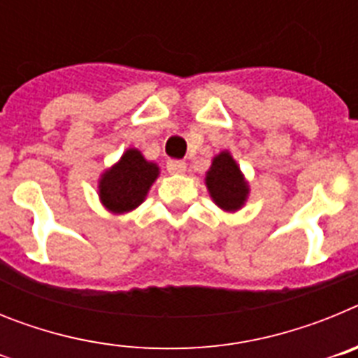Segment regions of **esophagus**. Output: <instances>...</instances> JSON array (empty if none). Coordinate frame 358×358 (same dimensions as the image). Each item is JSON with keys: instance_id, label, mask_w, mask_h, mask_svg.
I'll return each mask as SVG.
<instances>
[{"instance_id": "34e87169", "label": "esophagus", "mask_w": 358, "mask_h": 358, "mask_svg": "<svg viewBox=\"0 0 358 358\" xmlns=\"http://www.w3.org/2000/svg\"><path fill=\"white\" fill-rule=\"evenodd\" d=\"M166 169L170 173H185L186 172V163L181 159H170L166 163Z\"/></svg>"}]
</instances>
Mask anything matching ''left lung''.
Wrapping results in <instances>:
<instances>
[{"label": "left lung", "instance_id": "obj_1", "mask_svg": "<svg viewBox=\"0 0 358 358\" xmlns=\"http://www.w3.org/2000/svg\"><path fill=\"white\" fill-rule=\"evenodd\" d=\"M204 185L211 201L227 213L242 210L251 194L248 179L229 150H222L211 159V166L204 177Z\"/></svg>", "mask_w": 358, "mask_h": 358}]
</instances>
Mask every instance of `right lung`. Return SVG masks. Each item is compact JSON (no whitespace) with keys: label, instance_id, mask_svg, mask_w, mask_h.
<instances>
[{"label":"right lung","instance_id":"1","mask_svg":"<svg viewBox=\"0 0 358 358\" xmlns=\"http://www.w3.org/2000/svg\"><path fill=\"white\" fill-rule=\"evenodd\" d=\"M159 172L157 163L148 161L141 150L127 148L113 166L100 173L98 199L113 215L129 213L145 202Z\"/></svg>","mask_w":358,"mask_h":358}]
</instances>
